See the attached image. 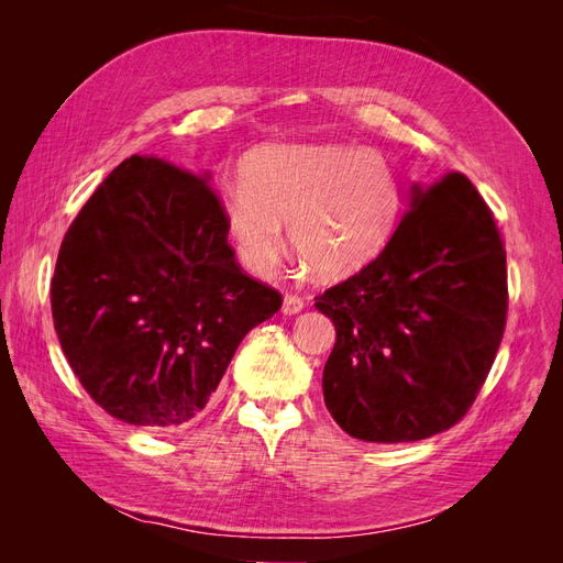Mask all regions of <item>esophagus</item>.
<instances>
[{"label": "esophagus", "instance_id": "34e87169", "mask_svg": "<svg viewBox=\"0 0 563 563\" xmlns=\"http://www.w3.org/2000/svg\"><path fill=\"white\" fill-rule=\"evenodd\" d=\"M305 308V302H302V298H298V296H294V294H286L284 296V300H282V312L284 314H298L300 310Z\"/></svg>", "mask_w": 563, "mask_h": 563}]
</instances>
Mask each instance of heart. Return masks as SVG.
<instances>
[{
    "label": "heart",
    "mask_w": 563,
    "mask_h": 563,
    "mask_svg": "<svg viewBox=\"0 0 563 563\" xmlns=\"http://www.w3.org/2000/svg\"><path fill=\"white\" fill-rule=\"evenodd\" d=\"M242 185L218 199V213L242 265L269 275L288 244L319 279L338 282L366 267L387 244L399 185L373 147L279 143L251 150Z\"/></svg>",
    "instance_id": "obj_1"
}]
</instances>
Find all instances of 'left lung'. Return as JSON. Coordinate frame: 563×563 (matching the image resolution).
Returning <instances> with one entry per match:
<instances>
[{
	"label": "left lung",
	"instance_id": "left-lung-1",
	"mask_svg": "<svg viewBox=\"0 0 563 563\" xmlns=\"http://www.w3.org/2000/svg\"><path fill=\"white\" fill-rule=\"evenodd\" d=\"M314 308L335 327L323 401L350 437L399 444L453 428L507 319L505 249L486 201L463 174L413 183L378 258Z\"/></svg>",
	"mask_w": 563,
	"mask_h": 563
}]
</instances>
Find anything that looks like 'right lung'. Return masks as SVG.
Masks as SVG:
<instances>
[{
    "label": "right lung",
    "mask_w": 563,
    "mask_h": 563,
    "mask_svg": "<svg viewBox=\"0 0 563 563\" xmlns=\"http://www.w3.org/2000/svg\"><path fill=\"white\" fill-rule=\"evenodd\" d=\"M209 178L135 155L100 183L58 251L51 312L65 360L129 424L199 418L244 335L282 308L234 261Z\"/></svg>",
    "instance_id": "1"
}]
</instances>
